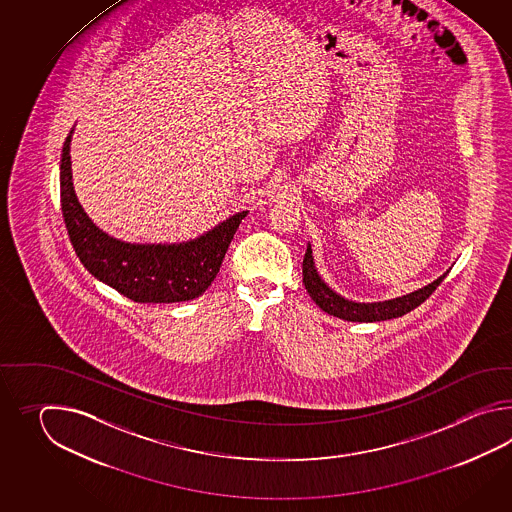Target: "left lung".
Instances as JSON below:
<instances>
[{
  "label": "left lung",
  "mask_w": 512,
  "mask_h": 512,
  "mask_svg": "<svg viewBox=\"0 0 512 512\" xmlns=\"http://www.w3.org/2000/svg\"><path fill=\"white\" fill-rule=\"evenodd\" d=\"M302 272H304L305 289H307L309 296L315 300V304L322 311H326L327 315L337 316V318L348 320V322H381V320H390V318H399V316L406 315L417 305L423 304L448 274V271H446L443 276H439L437 280L428 283L421 289H417L414 293L397 296V298L384 300V302L366 304V302H353V300L340 296L322 280V276L316 271L311 245H307Z\"/></svg>",
  "instance_id": "1"
}]
</instances>
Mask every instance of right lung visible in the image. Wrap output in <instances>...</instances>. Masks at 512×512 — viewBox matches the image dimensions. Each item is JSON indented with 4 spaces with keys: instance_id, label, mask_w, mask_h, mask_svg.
<instances>
[{
    "instance_id": "1",
    "label": "right lung",
    "mask_w": 512,
    "mask_h": 512,
    "mask_svg": "<svg viewBox=\"0 0 512 512\" xmlns=\"http://www.w3.org/2000/svg\"><path fill=\"white\" fill-rule=\"evenodd\" d=\"M71 128L60 159V201L67 234L78 260L97 280L139 304L194 300L214 282L230 241L249 212L181 243H128L98 229L80 205L71 174Z\"/></svg>"
}]
</instances>
